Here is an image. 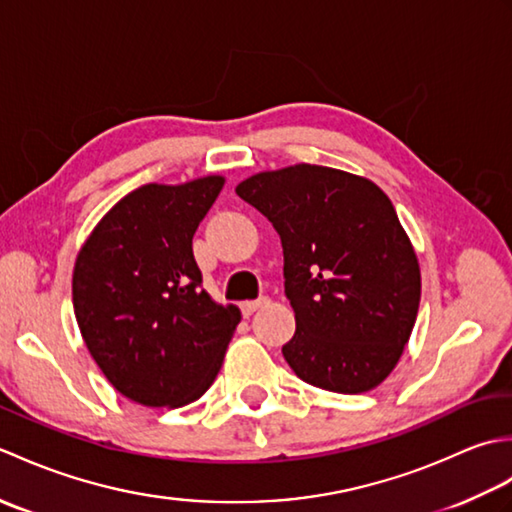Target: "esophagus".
I'll list each match as a JSON object with an SVG mask.
<instances>
[{
    "label": "esophagus",
    "mask_w": 512,
    "mask_h": 512,
    "mask_svg": "<svg viewBox=\"0 0 512 512\" xmlns=\"http://www.w3.org/2000/svg\"><path fill=\"white\" fill-rule=\"evenodd\" d=\"M268 303H270V299H268V297H262V299H257V301H244L242 306H239V308H242V314H244V317H250V314L257 312L259 308L268 306Z\"/></svg>",
    "instance_id": "34e87169"
}]
</instances>
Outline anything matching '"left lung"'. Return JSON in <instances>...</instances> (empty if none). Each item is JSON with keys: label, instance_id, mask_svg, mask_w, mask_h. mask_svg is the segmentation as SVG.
<instances>
[{"label": "left lung", "instance_id": "obj_1", "mask_svg": "<svg viewBox=\"0 0 512 512\" xmlns=\"http://www.w3.org/2000/svg\"><path fill=\"white\" fill-rule=\"evenodd\" d=\"M235 193L273 222L284 246L295 336L281 347L301 380L363 394L394 372L420 306V266L394 204L341 169L262 171Z\"/></svg>", "mask_w": 512, "mask_h": 512}]
</instances>
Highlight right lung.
Here are the masks:
<instances>
[{
  "label": "right lung",
  "instance_id": "right-lung-1",
  "mask_svg": "<svg viewBox=\"0 0 512 512\" xmlns=\"http://www.w3.org/2000/svg\"><path fill=\"white\" fill-rule=\"evenodd\" d=\"M224 182L143 184L101 217L76 255L72 303L83 341L114 389L138 405L198 400L242 319L202 288L191 246Z\"/></svg>",
  "mask_w": 512,
  "mask_h": 512
}]
</instances>
